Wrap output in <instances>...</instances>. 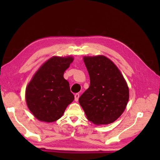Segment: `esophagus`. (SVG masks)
Masks as SVG:
<instances>
[{"label":"esophagus","instance_id":"obj_1","mask_svg":"<svg viewBox=\"0 0 160 160\" xmlns=\"http://www.w3.org/2000/svg\"><path fill=\"white\" fill-rule=\"evenodd\" d=\"M79 97H80V94H78V93H76L75 94V100L76 102H78V99H79Z\"/></svg>","mask_w":160,"mask_h":160}]
</instances>
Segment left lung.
I'll return each mask as SVG.
<instances>
[{
  "instance_id": "1",
  "label": "left lung",
  "mask_w": 160,
  "mask_h": 160,
  "mask_svg": "<svg viewBox=\"0 0 160 160\" xmlns=\"http://www.w3.org/2000/svg\"><path fill=\"white\" fill-rule=\"evenodd\" d=\"M84 62L90 79L89 88L79 103L91 122L105 125L114 122L124 112L129 90L116 65L104 56H85Z\"/></svg>"
}]
</instances>
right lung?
Here are the masks:
<instances>
[{
    "label": "right lung",
    "mask_w": 160,
    "mask_h": 160,
    "mask_svg": "<svg viewBox=\"0 0 160 160\" xmlns=\"http://www.w3.org/2000/svg\"><path fill=\"white\" fill-rule=\"evenodd\" d=\"M73 58H51L37 70L26 89L27 104L39 121L53 122L60 118L74 99L63 73Z\"/></svg>",
    "instance_id": "1"
}]
</instances>
